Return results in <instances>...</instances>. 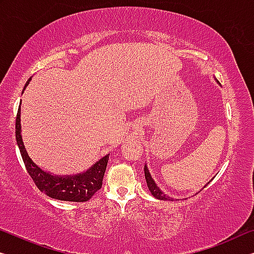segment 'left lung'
Wrapping results in <instances>:
<instances>
[{"label": "left lung", "mask_w": 254, "mask_h": 254, "mask_svg": "<svg viewBox=\"0 0 254 254\" xmlns=\"http://www.w3.org/2000/svg\"><path fill=\"white\" fill-rule=\"evenodd\" d=\"M143 170H145V178H146V181H147V186H148L149 190H150L151 194H153L154 197H156L157 199H162V200L172 199L171 197H169V196H166L165 194H163L161 189L157 187V185L155 184V181L153 180V178H151V176H150L147 165H145V169H143ZM204 187H206V185Z\"/></svg>", "instance_id": "8db88e82"}]
</instances>
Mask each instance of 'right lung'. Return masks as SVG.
Listing matches in <instances>:
<instances>
[{
    "mask_svg": "<svg viewBox=\"0 0 254 254\" xmlns=\"http://www.w3.org/2000/svg\"><path fill=\"white\" fill-rule=\"evenodd\" d=\"M29 81L30 78L26 82L25 88L28 85ZM16 140L22 161H24L26 170L29 173L30 178L35 183L37 188L44 194H47L49 197L59 200H68V202H86L103 186V179L106 168H107L109 154L98 161L85 172L75 176H54L50 172L43 171L34 163L28 156L24 142H22L20 106L18 108L16 117Z\"/></svg>",
    "mask_w": 254,
    "mask_h": 254,
    "instance_id": "right-lung-1",
    "label": "right lung"
}]
</instances>
